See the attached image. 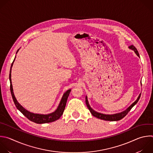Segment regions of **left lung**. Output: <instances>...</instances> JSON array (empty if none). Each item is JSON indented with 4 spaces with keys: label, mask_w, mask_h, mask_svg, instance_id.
Returning a JSON list of instances; mask_svg holds the SVG:
<instances>
[{
    "label": "left lung",
    "mask_w": 153,
    "mask_h": 153,
    "mask_svg": "<svg viewBox=\"0 0 153 153\" xmlns=\"http://www.w3.org/2000/svg\"><path fill=\"white\" fill-rule=\"evenodd\" d=\"M129 48L131 49L132 50H133L134 52H135V53L137 55V56L139 57V54L138 53V51L137 50L136 48L133 46V45L129 46L128 47ZM140 95L141 94H139V95L138 96L137 100L134 101V103H133L126 110H125L124 111L122 112H120V113H118V114H112V115H106V114H101V113H99V112H97L96 111H95L94 110H93L90 105H89V103H88V98H87V96H86V100H85V101H86V105L88 108V109L89 110L90 112L91 113V114L97 118H99V119H101V120H105V121H119L120 120H121L122 118H123L125 116H126V115L128 113V112H130V111L131 109V108L138 102V101L140 97Z\"/></svg>",
    "instance_id": "8db88e82"
}]
</instances>
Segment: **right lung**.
Segmentation results:
<instances>
[{
	"mask_svg": "<svg viewBox=\"0 0 153 153\" xmlns=\"http://www.w3.org/2000/svg\"><path fill=\"white\" fill-rule=\"evenodd\" d=\"M19 50V49L17 50L16 54L17 53ZM16 58V56L11 64L9 77H10V91H11V95H12L13 101L14 102V104H15L16 108H17V109L19 110L27 119H29L30 121H31L33 123H35L36 124H44V123H52V122H53V121H56L57 120L59 119L60 117L63 114V112L64 111V109H65V108L66 106V103H67V101L68 97L69 96V94L71 92V89L67 90L64 93V94L63 95V96L61 98V100L60 101L58 108L56 109V110L55 112L48 114H33V113L30 112L29 111L25 109L22 106H21V105H20V103L17 101V99L16 98V97H15L14 92H13V88L12 82H11V68L13 65V63L15 61Z\"/></svg>",
	"mask_w": 153,
	"mask_h": 153,
	"instance_id": "right-lung-1",
	"label": "right lung"
}]
</instances>
